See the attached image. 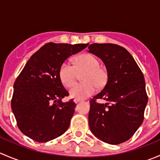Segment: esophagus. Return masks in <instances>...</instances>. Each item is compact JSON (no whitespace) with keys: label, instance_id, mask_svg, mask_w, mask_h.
<instances>
[{"label":"esophagus","instance_id":"esophagus-1","mask_svg":"<svg viewBox=\"0 0 160 160\" xmlns=\"http://www.w3.org/2000/svg\"><path fill=\"white\" fill-rule=\"evenodd\" d=\"M80 101H81V100H80V99H74L73 100V101L76 103V104H77L78 102H80Z\"/></svg>","mask_w":160,"mask_h":160}]
</instances>
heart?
I'll list each match as a JSON object with an SVG mask.
<instances>
[{"instance_id":"b5f03b06","label":"heart","mask_w":160,"mask_h":160,"mask_svg":"<svg viewBox=\"0 0 160 160\" xmlns=\"http://www.w3.org/2000/svg\"><path fill=\"white\" fill-rule=\"evenodd\" d=\"M81 73L83 74L82 78L84 82L72 87L70 90V95L75 99L88 98L94 93L96 86L101 88L107 83V73L101 68L99 59L92 54H83L77 56L74 59V66L68 61H65L59 70L61 82L67 88L72 86L78 74Z\"/></svg>"}]
</instances>
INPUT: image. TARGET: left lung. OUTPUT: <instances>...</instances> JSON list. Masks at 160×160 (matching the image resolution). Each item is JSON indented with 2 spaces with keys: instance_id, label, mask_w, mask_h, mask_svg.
I'll return each mask as SVG.
<instances>
[{
  "instance_id": "left-lung-1",
  "label": "left lung",
  "mask_w": 160,
  "mask_h": 160,
  "mask_svg": "<svg viewBox=\"0 0 160 160\" xmlns=\"http://www.w3.org/2000/svg\"><path fill=\"white\" fill-rule=\"evenodd\" d=\"M90 52L102 59L108 71L104 89L90 99L88 116L92 133L101 141L118 145L128 140L142 125L148 102L142 72L122 46L93 43ZM108 102L100 104L96 101Z\"/></svg>"
}]
</instances>
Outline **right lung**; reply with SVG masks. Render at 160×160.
I'll use <instances>...</instances> for the list:
<instances>
[{"instance_id": "add662e5", "label": "right lung", "mask_w": 160, "mask_h": 160, "mask_svg": "<svg viewBox=\"0 0 160 160\" xmlns=\"http://www.w3.org/2000/svg\"><path fill=\"white\" fill-rule=\"evenodd\" d=\"M88 44L49 42L30 57L14 83L11 109L21 132L38 142L60 136L70 126L75 110L59 76L60 66Z\"/></svg>"}]
</instances>
